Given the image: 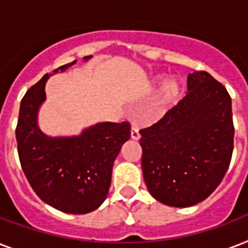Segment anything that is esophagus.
Listing matches in <instances>:
<instances>
[{"mask_svg": "<svg viewBox=\"0 0 248 248\" xmlns=\"http://www.w3.org/2000/svg\"><path fill=\"white\" fill-rule=\"evenodd\" d=\"M131 139L132 140H139L140 139L139 128L135 127V126H132V127H131Z\"/></svg>", "mask_w": 248, "mask_h": 248, "instance_id": "34e87169", "label": "esophagus"}]
</instances>
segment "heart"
<instances>
[{"label": "heart", "mask_w": 248, "mask_h": 248, "mask_svg": "<svg viewBox=\"0 0 248 248\" xmlns=\"http://www.w3.org/2000/svg\"><path fill=\"white\" fill-rule=\"evenodd\" d=\"M183 91V86H181L180 81L176 78H169L166 79L163 85L161 86V89L157 95V100H155V105L161 109H165L170 105L175 104Z\"/></svg>", "instance_id": "obj_1"}]
</instances>
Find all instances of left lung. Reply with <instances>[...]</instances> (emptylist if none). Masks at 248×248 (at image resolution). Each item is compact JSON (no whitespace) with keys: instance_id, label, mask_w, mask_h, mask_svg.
I'll return each instance as SVG.
<instances>
[{"instance_id":"obj_1","label":"left lung","mask_w":248,"mask_h":248,"mask_svg":"<svg viewBox=\"0 0 248 248\" xmlns=\"http://www.w3.org/2000/svg\"><path fill=\"white\" fill-rule=\"evenodd\" d=\"M140 135L141 169L152 197L171 207L200 203L219 186L231 163V96L210 73L193 72L184 99Z\"/></svg>"}]
</instances>
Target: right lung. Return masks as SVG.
Returning <instances> with one entry per match:
<instances>
[{
    "instance_id": "right-lung-1",
    "label": "right lung",
    "mask_w": 248,
    "mask_h": 248,
    "mask_svg": "<svg viewBox=\"0 0 248 248\" xmlns=\"http://www.w3.org/2000/svg\"><path fill=\"white\" fill-rule=\"evenodd\" d=\"M93 56H85L87 62ZM77 60L54 71H67ZM45 75L21 99L16 126L21 169L36 194L67 214H89L107 198L113 163L130 139L128 122H99L76 136H48L38 126V110L46 100Z\"/></svg>"
}]
</instances>
